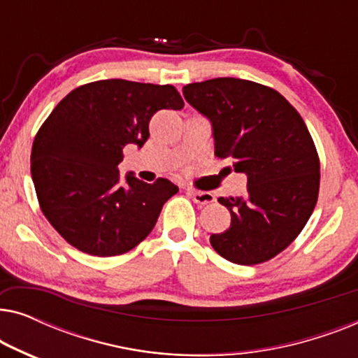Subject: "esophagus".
Masks as SVG:
<instances>
[{
    "mask_svg": "<svg viewBox=\"0 0 358 358\" xmlns=\"http://www.w3.org/2000/svg\"><path fill=\"white\" fill-rule=\"evenodd\" d=\"M189 197L194 200V203H197L202 207V205H208L215 202V195L212 192H200V190H187Z\"/></svg>",
    "mask_w": 358,
    "mask_h": 358,
    "instance_id": "1",
    "label": "esophagus"
}]
</instances>
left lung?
I'll use <instances>...</instances> for the list:
<instances>
[{
	"label": "left lung",
	"instance_id": "obj_1",
	"mask_svg": "<svg viewBox=\"0 0 358 358\" xmlns=\"http://www.w3.org/2000/svg\"><path fill=\"white\" fill-rule=\"evenodd\" d=\"M182 94L212 125L215 156L248 178L246 194L218 199L231 224L210 243L229 262L268 261L300 234L317 200L320 159L305 122L280 92L239 78L192 83Z\"/></svg>",
	"mask_w": 358,
	"mask_h": 358
}]
</instances>
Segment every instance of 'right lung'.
I'll return each instance as SVG.
<instances>
[{"label": "right lung", "instance_id": "add662e5", "mask_svg": "<svg viewBox=\"0 0 358 358\" xmlns=\"http://www.w3.org/2000/svg\"><path fill=\"white\" fill-rule=\"evenodd\" d=\"M182 107L174 86L125 80L90 83L58 102L34 140L31 173L43 215L71 246L119 256L151 233L179 187L120 176L117 166L124 146L148 140L155 112Z\"/></svg>", "mask_w": 358, "mask_h": 358}]
</instances>
